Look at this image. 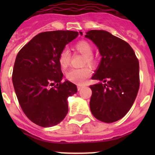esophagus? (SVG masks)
<instances>
[{
    "mask_svg": "<svg viewBox=\"0 0 155 155\" xmlns=\"http://www.w3.org/2000/svg\"><path fill=\"white\" fill-rule=\"evenodd\" d=\"M84 87V84H78V91H80L81 89H82Z\"/></svg>",
    "mask_w": 155,
    "mask_h": 155,
    "instance_id": "1",
    "label": "esophagus"
}]
</instances>
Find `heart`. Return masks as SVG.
<instances>
[{
  "label": "heart",
  "mask_w": 155,
  "mask_h": 155,
  "mask_svg": "<svg viewBox=\"0 0 155 155\" xmlns=\"http://www.w3.org/2000/svg\"><path fill=\"white\" fill-rule=\"evenodd\" d=\"M75 49L82 55L84 56V64L93 65L95 63V60L93 57V47L89 42L85 40H81L75 44ZM71 55L68 50H63L59 55V64L63 69H66L70 65ZM91 69L89 67H84L82 68H74L69 71L67 74V78L70 81L75 84H82L84 81L91 75Z\"/></svg>",
  "instance_id": "heart-1"
}]
</instances>
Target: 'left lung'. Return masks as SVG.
Wrapping results in <instances>:
<instances>
[{
  "instance_id": "1",
  "label": "left lung",
  "mask_w": 155,
  "mask_h": 155,
  "mask_svg": "<svg viewBox=\"0 0 155 155\" xmlns=\"http://www.w3.org/2000/svg\"><path fill=\"white\" fill-rule=\"evenodd\" d=\"M81 35L82 32L80 31ZM102 56L98 68L92 76L98 83L90 86L92 94L90 109L104 123L122 119L132 107L140 87L139 61L130 45L104 30L86 32Z\"/></svg>"
}]
</instances>
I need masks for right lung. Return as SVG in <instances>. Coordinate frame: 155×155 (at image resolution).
Returning <instances> with one entry per match:
<instances>
[{
	"mask_svg": "<svg viewBox=\"0 0 155 155\" xmlns=\"http://www.w3.org/2000/svg\"><path fill=\"white\" fill-rule=\"evenodd\" d=\"M78 35L74 31L41 32L18 53L12 73L14 88L22 111L36 125L53 127L68 114V98L78 88L69 81H61L59 55Z\"/></svg>",
	"mask_w": 155,
	"mask_h": 155,
	"instance_id": "add662e5",
	"label": "right lung"
}]
</instances>
